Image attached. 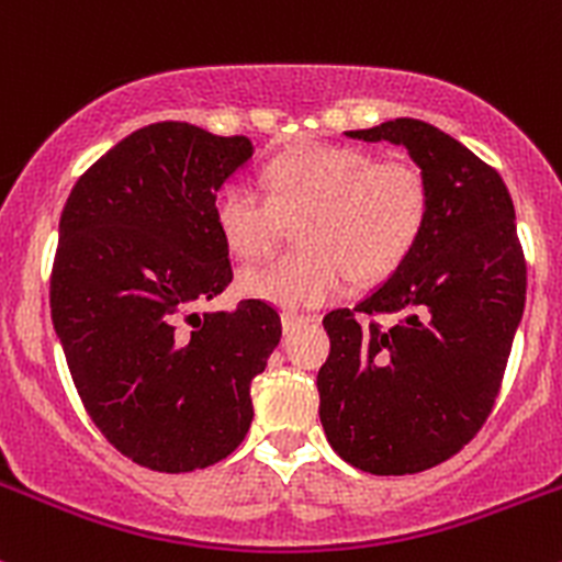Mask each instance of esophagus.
I'll return each mask as SVG.
<instances>
[{
  "label": "esophagus",
  "instance_id": "1",
  "mask_svg": "<svg viewBox=\"0 0 562 562\" xmlns=\"http://www.w3.org/2000/svg\"><path fill=\"white\" fill-rule=\"evenodd\" d=\"M310 321H315V317H310V315H299V313H282V331H296L299 326H302V323H310Z\"/></svg>",
  "mask_w": 562,
  "mask_h": 562
}]
</instances>
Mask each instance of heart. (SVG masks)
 <instances>
[{"mask_svg": "<svg viewBox=\"0 0 562 562\" xmlns=\"http://www.w3.org/2000/svg\"><path fill=\"white\" fill-rule=\"evenodd\" d=\"M359 146L310 144L266 168L269 195L231 181L214 195L223 241L241 258L277 245L285 217H297L302 247L241 271V293L285 310L339 296L356 280H381L411 255L427 223V181L407 162H372Z\"/></svg>", "mask_w": 562, "mask_h": 562, "instance_id": "obj_1", "label": "heart"}]
</instances>
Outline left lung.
<instances>
[{"label": "left lung", "mask_w": 562, "mask_h": 562, "mask_svg": "<svg viewBox=\"0 0 562 562\" xmlns=\"http://www.w3.org/2000/svg\"><path fill=\"white\" fill-rule=\"evenodd\" d=\"M405 146L427 181L416 247L353 310L323 317L321 424L353 468L422 473L473 440L501 391L525 310V255L501 173L418 119L348 130Z\"/></svg>", "instance_id": "8db88e82"}]
</instances>
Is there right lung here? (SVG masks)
Listing matches in <instances>:
<instances>
[{"instance_id":"obj_1","label":"right lung","mask_w":562,"mask_h":562,"mask_svg":"<svg viewBox=\"0 0 562 562\" xmlns=\"http://www.w3.org/2000/svg\"><path fill=\"white\" fill-rule=\"evenodd\" d=\"M249 157L245 135L149 124L76 181L59 220L50 317L72 383L108 443L160 473L245 440L249 383L280 342L258 299L195 310L234 280L212 203Z\"/></svg>"}]
</instances>
